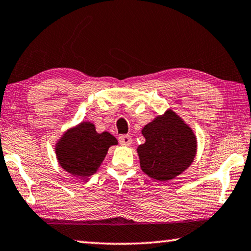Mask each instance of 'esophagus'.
<instances>
[{
  "label": "esophagus",
  "mask_w": 251,
  "mask_h": 251,
  "mask_svg": "<svg viewBox=\"0 0 251 251\" xmlns=\"http://www.w3.org/2000/svg\"><path fill=\"white\" fill-rule=\"evenodd\" d=\"M118 141L122 145H125V146L132 145V143H133L132 137H130L129 135H121V136L118 137Z\"/></svg>",
  "instance_id": "esophagus-1"
}]
</instances>
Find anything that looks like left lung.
<instances>
[{"label": "left lung", "mask_w": 251, "mask_h": 251, "mask_svg": "<svg viewBox=\"0 0 251 251\" xmlns=\"http://www.w3.org/2000/svg\"><path fill=\"white\" fill-rule=\"evenodd\" d=\"M145 143L137 147L143 172L161 182L173 180L192 164L197 136L172 109H168L142 129Z\"/></svg>", "instance_id": "8db88e82"}]
</instances>
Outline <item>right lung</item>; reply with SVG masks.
I'll return each mask as SVG.
<instances>
[{
  "mask_svg": "<svg viewBox=\"0 0 251 251\" xmlns=\"http://www.w3.org/2000/svg\"><path fill=\"white\" fill-rule=\"evenodd\" d=\"M118 142L108 132L97 133L90 122L71 127L55 144V155L61 168L77 177L93 176L104 161L108 149Z\"/></svg>",
  "mask_w": 251,
  "mask_h": 251,
  "instance_id": "add662e5",
  "label": "right lung"
}]
</instances>
